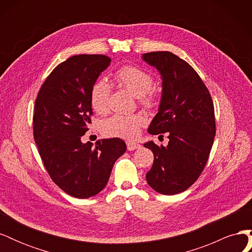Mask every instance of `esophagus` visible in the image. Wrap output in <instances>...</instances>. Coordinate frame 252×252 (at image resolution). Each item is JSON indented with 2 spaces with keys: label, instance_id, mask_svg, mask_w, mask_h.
<instances>
[{
  "label": "esophagus",
  "instance_id": "1",
  "mask_svg": "<svg viewBox=\"0 0 252 252\" xmlns=\"http://www.w3.org/2000/svg\"><path fill=\"white\" fill-rule=\"evenodd\" d=\"M126 145H127V149H128L129 151H131V150H134V149H138V148H140V144H138V143H134V142H127V143H126Z\"/></svg>",
  "mask_w": 252,
  "mask_h": 252
}]
</instances>
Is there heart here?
Wrapping results in <instances>:
<instances>
[{
    "label": "heart",
    "instance_id": "heart-1",
    "mask_svg": "<svg viewBox=\"0 0 252 252\" xmlns=\"http://www.w3.org/2000/svg\"><path fill=\"white\" fill-rule=\"evenodd\" d=\"M116 85L129 91L138 97L143 106H151L156 102V94L152 91L154 78L138 67L125 65L120 67L112 74ZM111 88L104 81H97L90 90V104L96 113L104 114L109 109ZM145 122L141 114H114L106 120L102 130L107 136L122 139H132L139 132V128Z\"/></svg>",
    "mask_w": 252,
    "mask_h": 252
}]
</instances>
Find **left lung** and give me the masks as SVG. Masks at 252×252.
Listing matches in <instances>:
<instances>
[{
	"instance_id": "obj_1",
	"label": "left lung",
	"mask_w": 252,
	"mask_h": 252,
	"mask_svg": "<svg viewBox=\"0 0 252 252\" xmlns=\"http://www.w3.org/2000/svg\"><path fill=\"white\" fill-rule=\"evenodd\" d=\"M143 60L162 75L158 112L148 128L151 134L168 133V145L144 144L154 152L146 173L149 186L162 194L185 191L199 179L216 135L215 107L204 82L186 61L169 51H154Z\"/></svg>"
}]
</instances>
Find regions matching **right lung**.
Returning <instances> with one entry per match:
<instances>
[{"instance_id":"right-lung-1","label":"right lung","mask_w":252,"mask_h":252,"mask_svg":"<svg viewBox=\"0 0 252 252\" xmlns=\"http://www.w3.org/2000/svg\"><path fill=\"white\" fill-rule=\"evenodd\" d=\"M111 59L77 55L59 64L42 84L35 98L33 138L51 180L78 199L97 194L109 180L113 164L126 151L113 138L83 144L93 108L90 90Z\"/></svg>"}]
</instances>
